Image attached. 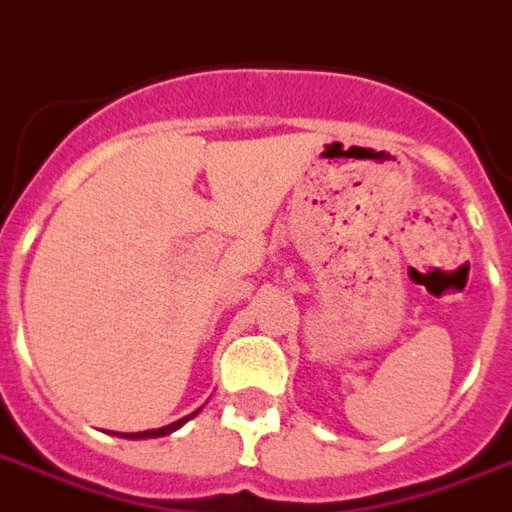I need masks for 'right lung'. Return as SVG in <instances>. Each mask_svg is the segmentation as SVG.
Instances as JSON below:
<instances>
[{
  "mask_svg": "<svg viewBox=\"0 0 512 512\" xmlns=\"http://www.w3.org/2000/svg\"><path fill=\"white\" fill-rule=\"evenodd\" d=\"M197 411H200V408H197ZM197 411H194V414H189V417L178 419V422H172V425H167V428L142 430V433H120V436H126V439H156V436H167V433H172V430H178L183 422H189L191 417H197Z\"/></svg>",
  "mask_w": 512,
  "mask_h": 512,
  "instance_id": "right-lung-1",
  "label": "right lung"
}]
</instances>
